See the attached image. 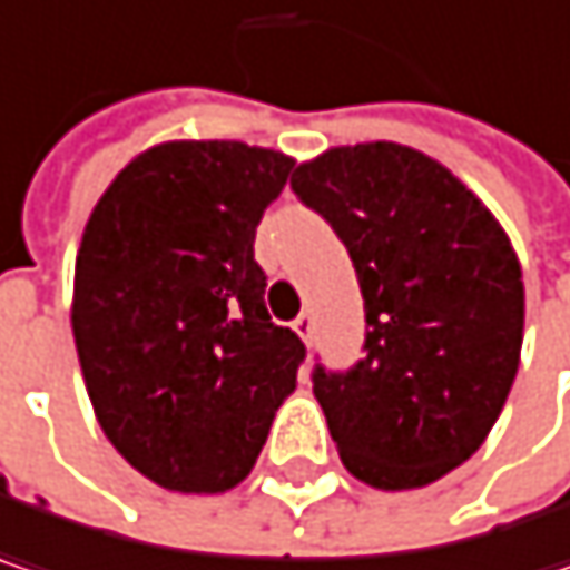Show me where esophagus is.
<instances>
[{"mask_svg":"<svg viewBox=\"0 0 570 570\" xmlns=\"http://www.w3.org/2000/svg\"><path fill=\"white\" fill-rule=\"evenodd\" d=\"M293 330H296V336L303 338V342H309V338H313V330H316V320H313V313H303V316L293 323Z\"/></svg>","mask_w":570,"mask_h":570,"instance_id":"esophagus-1","label":"esophagus"}]
</instances>
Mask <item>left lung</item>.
<instances>
[{
  "label": "left lung",
  "mask_w": 570,
  "mask_h": 570,
  "mask_svg": "<svg viewBox=\"0 0 570 570\" xmlns=\"http://www.w3.org/2000/svg\"><path fill=\"white\" fill-rule=\"evenodd\" d=\"M289 185L333 225L365 299V355L313 372L342 466L375 490L431 487L483 446L519 372L512 240L446 166L389 139L333 146Z\"/></svg>",
  "instance_id": "obj_1"
}]
</instances>
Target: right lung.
<instances>
[{
    "mask_svg": "<svg viewBox=\"0 0 570 570\" xmlns=\"http://www.w3.org/2000/svg\"><path fill=\"white\" fill-rule=\"evenodd\" d=\"M293 159L237 139H169L94 205L71 330L94 414L156 487L215 495L257 463L306 355L271 323L254 261Z\"/></svg>",
    "mask_w": 570,
    "mask_h": 570,
    "instance_id": "add662e5",
    "label": "right lung"
}]
</instances>
